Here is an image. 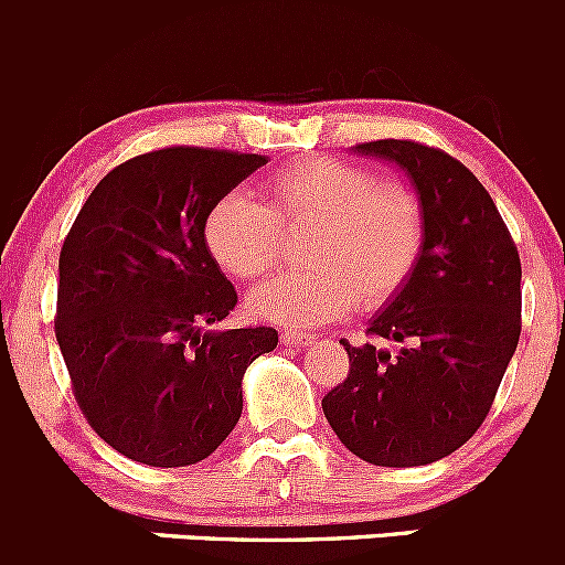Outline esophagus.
<instances>
[{"mask_svg":"<svg viewBox=\"0 0 565 565\" xmlns=\"http://www.w3.org/2000/svg\"><path fill=\"white\" fill-rule=\"evenodd\" d=\"M280 343L290 345V349H307V345L312 343V338L310 334H301V332H282Z\"/></svg>","mask_w":565,"mask_h":565,"instance_id":"esophagus-1","label":"esophagus"}]
</instances>
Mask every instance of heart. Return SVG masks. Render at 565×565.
<instances>
[{
    "instance_id": "heart-1",
    "label": "heart",
    "mask_w": 565,
    "mask_h": 565,
    "mask_svg": "<svg viewBox=\"0 0 565 565\" xmlns=\"http://www.w3.org/2000/svg\"><path fill=\"white\" fill-rule=\"evenodd\" d=\"M301 242L305 269L285 271L249 294V310L285 327H316L393 301L426 247L420 194L404 181H379L351 161L312 156L264 183V200L227 192L211 205L203 242L233 280L266 275L282 255V233Z\"/></svg>"
}]
</instances>
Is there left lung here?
I'll return each instance as SVG.
<instances>
[{
    "mask_svg": "<svg viewBox=\"0 0 565 565\" xmlns=\"http://www.w3.org/2000/svg\"><path fill=\"white\" fill-rule=\"evenodd\" d=\"M426 211V247L406 288L351 345L349 376L321 406L340 443L376 467H420L459 450L494 404L522 332V264L483 183L450 153L376 139Z\"/></svg>",
    "mask_w": 565,
    "mask_h": 565,
    "instance_id": "obj_1",
    "label": "left lung"
}]
</instances>
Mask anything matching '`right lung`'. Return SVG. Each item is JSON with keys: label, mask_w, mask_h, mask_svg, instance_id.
<instances>
[{"label": "right lung", "mask_w": 565, "mask_h": 565, "mask_svg": "<svg viewBox=\"0 0 565 565\" xmlns=\"http://www.w3.org/2000/svg\"><path fill=\"white\" fill-rule=\"evenodd\" d=\"M266 156L150 150L100 178L60 253L57 332L76 404L126 459H209L242 417L244 371L277 329L214 332L238 296L203 242L211 205Z\"/></svg>", "instance_id": "right-lung-1"}]
</instances>
